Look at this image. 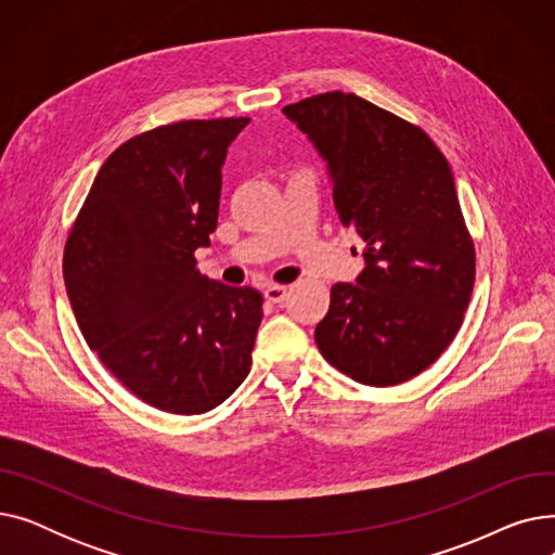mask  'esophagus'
Wrapping results in <instances>:
<instances>
[{
	"label": "esophagus",
	"mask_w": 555,
	"mask_h": 555,
	"mask_svg": "<svg viewBox=\"0 0 555 555\" xmlns=\"http://www.w3.org/2000/svg\"><path fill=\"white\" fill-rule=\"evenodd\" d=\"M262 295H266V299L270 304H281L287 297V289L283 285H268L266 293H262Z\"/></svg>",
	"instance_id": "34e87169"
}]
</instances>
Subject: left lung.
Listing matches in <instances>:
<instances>
[{
	"label": "left lung",
	"mask_w": 555,
	"mask_h": 555,
	"mask_svg": "<svg viewBox=\"0 0 555 555\" xmlns=\"http://www.w3.org/2000/svg\"><path fill=\"white\" fill-rule=\"evenodd\" d=\"M283 114L324 159L339 220L366 243L356 283L331 287L317 348L356 383L410 380L450 346L475 285L450 164L421 128L356 94H317Z\"/></svg>",
	"instance_id": "obj_1"
}]
</instances>
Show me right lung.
Instances as JSON below:
<instances>
[{
    "mask_svg": "<svg viewBox=\"0 0 555 555\" xmlns=\"http://www.w3.org/2000/svg\"><path fill=\"white\" fill-rule=\"evenodd\" d=\"M249 119L180 121L119 145L65 247L85 341L143 402L204 414L249 373L262 297L195 270L218 227L222 166Z\"/></svg>",
    "mask_w": 555,
    "mask_h": 555,
    "instance_id": "1",
    "label": "right lung"
}]
</instances>
